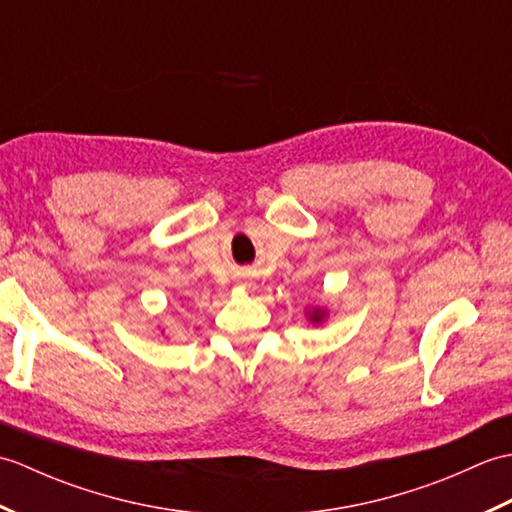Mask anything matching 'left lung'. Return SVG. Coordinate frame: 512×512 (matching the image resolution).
I'll list each match as a JSON object with an SVG mask.
<instances>
[{
    "mask_svg": "<svg viewBox=\"0 0 512 512\" xmlns=\"http://www.w3.org/2000/svg\"><path fill=\"white\" fill-rule=\"evenodd\" d=\"M328 317H330L328 308H310V310H306V319L312 325H323Z\"/></svg>",
    "mask_w": 512,
    "mask_h": 512,
    "instance_id": "obj_1",
    "label": "left lung"
}]
</instances>
